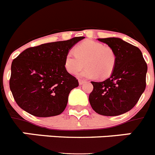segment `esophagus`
Masks as SVG:
<instances>
[{"label":"esophagus","instance_id":"esophagus-1","mask_svg":"<svg viewBox=\"0 0 155 155\" xmlns=\"http://www.w3.org/2000/svg\"><path fill=\"white\" fill-rule=\"evenodd\" d=\"M78 82H79V84H80V85H82V84H84V83H86V82H87V81H86V80H81V79H79Z\"/></svg>","mask_w":155,"mask_h":155}]
</instances>
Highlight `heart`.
<instances>
[{"mask_svg":"<svg viewBox=\"0 0 155 155\" xmlns=\"http://www.w3.org/2000/svg\"><path fill=\"white\" fill-rule=\"evenodd\" d=\"M68 52L64 60V67L68 73L77 74L83 68H86L79 76L87 78H105L113 73L116 57L114 51L104 44L92 40H85L77 45Z\"/></svg>","mask_w":155,"mask_h":155,"instance_id":"heart-1","label":"heart"}]
</instances>
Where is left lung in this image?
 Here are the masks:
<instances>
[{
  "label": "left lung",
  "instance_id": "obj_1",
  "mask_svg": "<svg viewBox=\"0 0 155 155\" xmlns=\"http://www.w3.org/2000/svg\"><path fill=\"white\" fill-rule=\"evenodd\" d=\"M114 51L116 61L110 77L101 82L91 81V108L102 116L124 114L134 107L146 87L147 65L137 46L120 38L98 39Z\"/></svg>",
  "mask_w": 155,
  "mask_h": 155
}]
</instances>
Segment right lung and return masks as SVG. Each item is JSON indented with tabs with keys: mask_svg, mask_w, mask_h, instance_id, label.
<instances>
[{
	"mask_svg": "<svg viewBox=\"0 0 155 155\" xmlns=\"http://www.w3.org/2000/svg\"><path fill=\"white\" fill-rule=\"evenodd\" d=\"M84 36L30 47L12 64L10 89L19 107L37 117L60 115L78 81L64 67L67 53Z\"/></svg>",
	"mask_w": 155,
	"mask_h": 155,
	"instance_id": "right-lung-1",
	"label": "right lung"
}]
</instances>
